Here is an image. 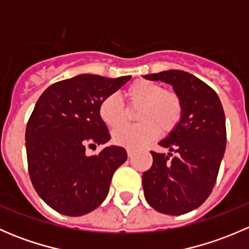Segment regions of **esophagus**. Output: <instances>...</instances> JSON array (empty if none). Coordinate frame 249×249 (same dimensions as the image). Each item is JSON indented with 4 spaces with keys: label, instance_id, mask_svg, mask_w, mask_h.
<instances>
[{
    "label": "esophagus",
    "instance_id": "obj_1",
    "mask_svg": "<svg viewBox=\"0 0 249 249\" xmlns=\"http://www.w3.org/2000/svg\"><path fill=\"white\" fill-rule=\"evenodd\" d=\"M126 152H127V157H129V158H131L132 155H134V150H131V149H127Z\"/></svg>",
    "mask_w": 249,
    "mask_h": 249
}]
</instances>
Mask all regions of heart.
Wrapping results in <instances>:
<instances>
[{
  "instance_id": "heart-1",
  "label": "heart",
  "mask_w": 249,
  "mask_h": 249,
  "mask_svg": "<svg viewBox=\"0 0 249 249\" xmlns=\"http://www.w3.org/2000/svg\"><path fill=\"white\" fill-rule=\"evenodd\" d=\"M127 109L136 110L135 120L139 124L124 126L113 132V141L122 147L137 149L159 136L172 132L180 123L183 102L171 89H164L159 83L137 79L124 91ZM99 117L110 129L122 126L129 119V111L117 95H107L99 105Z\"/></svg>"
}]
</instances>
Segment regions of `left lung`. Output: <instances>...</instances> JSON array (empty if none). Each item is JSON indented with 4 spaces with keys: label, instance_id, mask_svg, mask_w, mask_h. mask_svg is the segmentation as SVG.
<instances>
[{
    "label": "left lung",
    "instance_id": "1",
    "mask_svg": "<svg viewBox=\"0 0 249 249\" xmlns=\"http://www.w3.org/2000/svg\"><path fill=\"white\" fill-rule=\"evenodd\" d=\"M144 78L171 84L183 102L180 123L159 142L171 153L150 152L153 165L142 176L144 197L158 212L184 214L201 206L215 184L227 145L224 109L217 92L188 72L169 70Z\"/></svg>",
    "mask_w": 249,
    "mask_h": 249
}]
</instances>
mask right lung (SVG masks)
<instances>
[{
  "label": "right lung",
  "instance_id": "right-lung-1",
  "mask_svg": "<svg viewBox=\"0 0 249 249\" xmlns=\"http://www.w3.org/2000/svg\"><path fill=\"white\" fill-rule=\"evenodd\" d=\"M130 78L79 74L52 84L36 102L25 132L29 175L37 194L56 212L78 217L106 199L126 150L110 145L88 157L85 149L110 140L99 105Z\"/></svg>",
  "mask_w": 249,
  "mask_h": 249
}]
</instances>
